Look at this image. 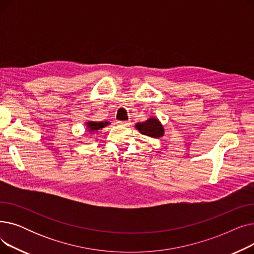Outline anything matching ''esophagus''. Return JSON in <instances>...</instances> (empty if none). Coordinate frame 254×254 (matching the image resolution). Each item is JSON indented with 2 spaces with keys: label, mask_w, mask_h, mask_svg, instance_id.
<instances>
[{
  "label": "esophagus",
  "mask_w": 254,
  "mask_h": 254,
  "mask_svg": "<svg viewBox=\"0 0 254 254\" xmlns=\"http://www.w3.org/2000/svg\"><path fill=\"white\" fill-rule=\"evenodd\" d=\"M117 124L120 126H124V127H128L130 125L129 122H117Z\"/></svg>",
  "instance_id": "34e87169"
}]
</instances>
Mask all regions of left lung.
Returning a JSON list of instances; mask_svg holds the SVG:
<instances>
[{
	"label": "left lung",
	"instance_id": "left-lung-1",
	"mask_svg": "<svg viewBox=\"0 0 254 254\" xmlns=\"http://www.w3.org/2000/svg\"><path fill=\"white\" fill-rule=\"evenodd\" d=\"M136 128L141 132L142 135L148 136L150 138H159L164 136V127L163 125L158 122L155 117H151L144 123H138Z\"/></svg>",
	"mask_w": 254,
	"mask_h": 254
}]
</instances>
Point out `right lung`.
Masks as SVG:
<instances>
[{
	"label": "right lung",
	"instance_id": "add662e5",
	"mask_svg": "<svg viewBox=\"0 0 254 254\" xmlns=\"http://www.w3.org/2000/svg\"><path fill=\"white\" fill-rule=\"evenodd\" d=\"M107 125H109L108 122H101V123H98V122H88L86 123V127H87V130L89 131H97L98 129H101L103 127H105Z\"/></svg>",
	"mask_w": 254,
	"mask_h": 254
}]
</instances>
